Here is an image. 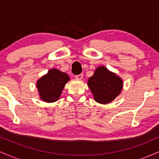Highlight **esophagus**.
<instances>
[{
  "mask_svg": "<svg viewBox=\"0 0 159 159\" xmlns=\"http://www.w3.org/2000/svg\"><path fill=\"white\" fill-rule=\"evenodd\" d=\"M75 78H76V79H78V80H81L82 79V78H83V74H79V75H76L75 76Z\"/></svg>",
  "mask_w": 159,
  "mask_h": 159,
  "instance_id": "1",
  "label": "esophagus"
}]
</instances>
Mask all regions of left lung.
<instances>
[{
  "label": "left lung",
  "instance_id": "left-lung-1",
  "mask_svg": "<svg viewBox=\"0 0 159 159\" xmlns=\"http://www.w3.org/2000/svg\"><path fill=\"white\" fill-rule=\"evenodd\" d=\"M88 86L97 102L107 104L120 93L123 81L105 66H99L95 70L93 75L89 78Z\"/></svg>",
  "mask_w": 159,
  "mask_h": 159
}]
</instances>
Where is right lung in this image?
<instances>
[{
    "instance_id": "1",
    "label": "right lung",
    "mask_w": 159,
    "mask_h": 159,
    "mask_svg": "<svg viewBox=\"0 0 159 159\" xmlns=\"http://www.w3.org/2000/svg\"><path fill=\"white\" fill-rule=\"evenodd\" d=\"M69 80V76L64 72L55 69L49 70L36 84L40 98L47 102L57 101Z\"/></svg>"
}]
</instances>
